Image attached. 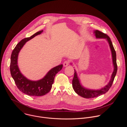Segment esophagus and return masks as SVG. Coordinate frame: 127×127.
Here are the masks:
<instances>
[{
  "label": "esophagus",
  "mask_w": 127,
  "mask_h": 127,
  "mask_svg": "<svg viewBox=\"0 0 127 127\" xmlns=\"http://www.w3.org/2000/svg\"><path fill=\"white\" fill-rule=\"evenodd\" d=\"M69 65V61H65L63 63L64 67H67Z\"/></svg>",
  "instance_id": "34e87169"
}]
</instances>
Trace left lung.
<instances>
[{
  "instance_id": "left-lung-1",
  "label": "left lung",
  "mask_w": 127,
  "mask_h": 127,
  "mask_svg": "<svg viewBox=\"0 0 127 127\" xmlns=\"http://www.w3.org/2000/svg\"><path fill=\"white\" fill-rule=\"evenodd\" d=\"M94 33L95 35L96 39H104L107 41L108 44H109L110 49L112 52V60H113V64L114 66V71L111 75V77L110 80L104 87L101 88L99 89H88L82 85L80 83V80L78 77L77 72L74 69V74L73 80H72V87L73 88V89L75 92L81 96L82 97L86 98H94L100 95L105 94L111 87L112 85L114 80L116 76L117 72V60H116V53L113 45L112 42L110 38L108 37L106 34L98 31L95 30L94 31Z\"/></svg>"
}]
</instances>
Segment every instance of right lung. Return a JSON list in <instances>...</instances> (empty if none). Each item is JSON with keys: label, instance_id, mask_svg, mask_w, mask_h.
Returning <instances> with one entry per match:
<instances>
[{"label": "right lung", "instance_id": "obj_1", "mask_svg": "<svg viewBox=\"0 0 127 127\" xmlns=\"http://www.w3.org/2000/svg\"><path fill=\"white\" fill-rule=\"evenodd\" d=\"M43 32V30L40 31L31 37L23 39L16 45L11 55L10 70L11 76L20 91L30 96H43L48 93L52 88L56 74L63 67V65L61 64L52 68L43 78L37 81L28 79L20 71L17 64V59L21 50L27 42L41 34Z\"/></svg>", "mask_w": 127, "mask_h": 127}]
</instances>
